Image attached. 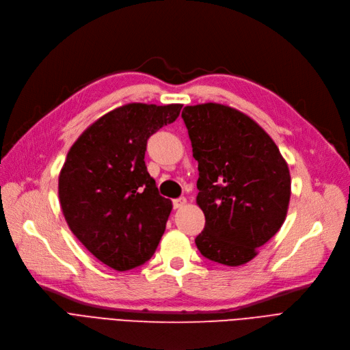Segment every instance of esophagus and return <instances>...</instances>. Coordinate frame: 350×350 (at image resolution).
I'll return each mask as SVG.
<instances>
[{"mask_svg":"<svg viewBox=\"0 0 350 350\" xmlns=\"http://www.w3.org/2000/svg\"><path fill=\"white\" fill-rule=\"evenodd\" d=\"M172 205H174V209H180V208H184V206L187 205V198H178V199H174Z\"/></svg>","mask_w":350,"mask_h":350,"instance_id":"obj_1","label":"esophagus"}]
</instances>
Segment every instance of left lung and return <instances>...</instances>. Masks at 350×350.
I'll list each match as a JSON object with an SVG mask.
<instances>
[{
  "mask_svg": "<svg viewBox=\"0 0 350 350\" xmlns=\"http://www.w3.org/2000/svg\"><path fill=\"white\" fill-rule=\"evenodd\" d=\"M182 118L198 161L196 204L205 215L195 243L213 262L245 265L286 219L288 163L265 129L237 108L188 105Z\"/></svg>",
  "mask_w": 350,
  "mask_h": 350,
  "instance_id": "obj_1",
  "label": "left lung"
}]
</instances>
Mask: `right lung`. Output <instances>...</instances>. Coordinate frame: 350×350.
<instances>
[{
    "label": "right lung",
    "mask_w": 350,
    "mask_h": 350,
    "mask_svg": "<svg viewBox=\"0 0 350 350\" xmlns=\"http://www.w3.org/2000/svg\"><path fill=\"white\" fill-rule=\"evenodd\" d=\"M180 104L131 103L92 122L70 148L58 196L72 234L115 271L151 259L172 211L145 165L146 141L174 122Z\"/></svg>",
    "instance_id": "right-lung-1"
}]
</instances>
